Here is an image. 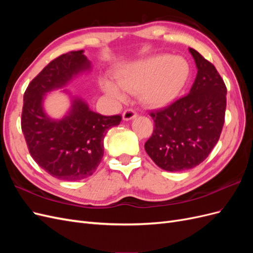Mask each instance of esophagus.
Instances as JSON below:
<instances>
[{
    "instance_id": "1",
    "label": "esophagus",
    "mask_w": 253,
    "mask_h": 253,
    "mask_svg": "<svg viewBox=\"0 0 253 253\" xmlns=\"http://www.w3.org/2000/svg\"><path fill=\"white\" fill-rule=\"evenodd\" d=\"M135 117H137V113L135 110L133 109H127L124 112V114H122V119H124L125 121H128V120H132L134 119Z\"/></svg>"
}]
</instances>
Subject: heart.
<instances>
[{
    "label": "heart",
    "mask_w": 253,
    "mask_h": 253,
    "mask_svg": "<svg viewBox=\"0 0 253 253\" xmlns=\"http://www.w3.org/2000/svg\"><path fill=\"white\" fill-rule=\"evenodd\" d=\"M189 66L179 57L156 56L126 66L117 75V83L102 82V88L113 99L125 100L126 93L140 91L141 100L162 106L178 96L188 79Z\"/></svg>",
    "instance_id": "obj_1"
}]
</instances>
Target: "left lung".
Here are the masks:
<instances>
[{"mask_svg":"<svg viewBox=\"0 0 253 253\" xmlns=\"http://www.w3.org/2000/svg\"><path fill=\"white\" fill-rule=\"evenodd\" d=\"M197 75L189 94L152 112L154 131L145 152L163 170L192 169L208 157L225 122L227 88L216 68L200 52L189 48Z\"/></svg>","mask_w":253,"mask_h":253,"instance_id":"8db88e82","label":"left lung"}]
</instances>
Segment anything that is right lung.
Wrapping results in <instances>:
<instances>
[{
	"label": "right lung",
	"mask_w": 253,
	"mask_h": 253,
	"mask_svg": "<svg viewBox=\"0 0 253 253\" xmlns=\"http://www.w3.org/2000/svg\"><path fill=\"white\" fill-rule=\"evenodd\" d=\"M83 52L70 51L52 60L24 94L21 126L30 155L43 170L62 180H80L96 171L104 153L106 133L121 121L120 115L102 116L93 112L75 96L63 118L52 119L45 113L46 93L66 86L79 74L90 71V61Z\"/></svg>",
	"instance_id": "1"
}]
</instances>
